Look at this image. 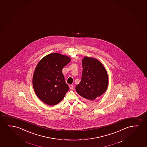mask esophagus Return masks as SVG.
Listing matches in <instances>:
<instances>
[{
  "label": "esophagus",
  "mask_w": 147,
  "mask_h": 147,
  "mask_svg": "<svg viewBox=\"0 0 147 147\" xmlns=\"http://www.w3.org/2000/svg\"><path fill=\"white\" fill-rule=\"evenodd\" d=\"M69 88H70V89H73V88H74V86H73L72 85H69Z\"/></svg>",
  "instance_id": "1"
}]
</instances>
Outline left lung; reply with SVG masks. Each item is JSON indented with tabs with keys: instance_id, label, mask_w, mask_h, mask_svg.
Instances as JSON below:
<instances>
[{
	"instance_id": "obj_1",
	"label": "left lung",
	"mask_w": 147,
	"mask_h": 147,
	"mask_svg": "<svg viewBox=\"0 0 147 147\" xmlns=\"http://www.w3.org/2000/svg\"><path fill=\"white\" fill-rule=\"evenodd\" d=\"M82 65L81 80L75 89L85 100L92 102L107 91L108 75L102 64L96 59L84 57Z\"/></svg>"
}]
</instances>
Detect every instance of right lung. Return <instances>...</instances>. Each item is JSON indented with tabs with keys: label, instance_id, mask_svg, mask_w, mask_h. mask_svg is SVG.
I'll return each mask as SVG.
<instances>
[{
	"label": "right lung",
	"instance_id": "obj_1",
	"mask_svg": "<svg viewBox=\"0 0 147 147\" xmlns=\"http://www.w3.org/2000/svg\"><path fill=\"white\" fill-rule=\"evenodd\" d=\"M70 61L69 57L54 53L45 56L36 65L32 85L36 96L45 103L55 105L64 98L69 87L62 70Z\"/></svg>",
	"mask_w": 147,
	"mask_h": 147
}]
</instances>
